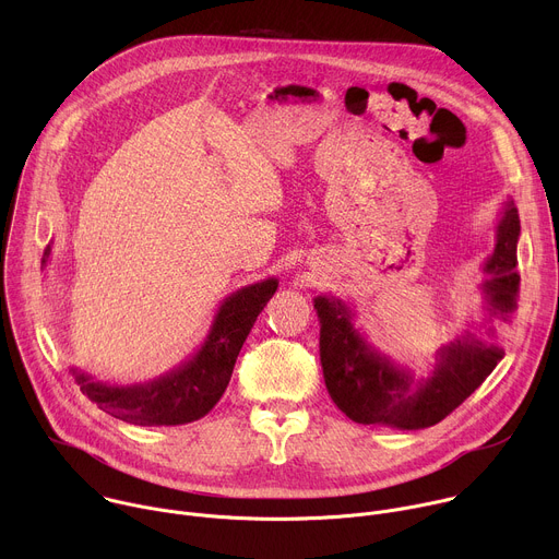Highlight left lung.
I'll use <instances>...</instances> for the list:
<instances>
[{"mask_svg":"<svg viewBox=\"0 0 559 559\" xmlns=\"http://www.w3.org/2000/svg\"><path fill=\"white\" fill-rule=\"evenodd\" d=\"M518 207L513 199H507L496 223V248L483 265L487 274L480 285L487 309L485 323L442 345L427 376H416L409 367L376 349L354 325V311L345 300L328 294L316 296L321 365L336 407L358 425H384L403 431L433 427L460 407L504 356L493 341L496 323H509L518 309Z\"/></svg>","mask_w":559,"mask_h":559,"instance_id":"1","label":"left lung"}]
</instances>
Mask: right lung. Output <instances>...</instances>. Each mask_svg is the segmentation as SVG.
Segmentation results:
<instances>
[{
  "label": "right lung",
  "instance_id": "1",
  "mask_svg": "<svg viewBox=\"0 0 559 559\" xmlns=\"http://www.w3.org/2000/svg\"><path fill=\"white\" fill-rule=\"evenodd\" d=\"M48 261L50 246L44 250L41 265L46 267ZM276 287L278 281L272 276L225 296L201 347L162 376L134 384H108L76 367H70V373L102 412L123 423L141 427L194 423L221 401L238 352Z\"/></svg>",
  "mask_w": 559,
  "mask_h": 559
}]
</instances>
